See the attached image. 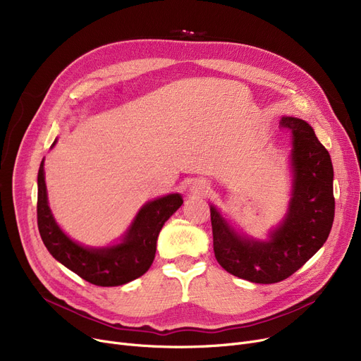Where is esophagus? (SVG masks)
Masks as SVG:
<instances>
[{
  "label": "esophagus",
  "mask_w": 361,
  "mask_h": 361,
  "mask_svg": "<svg viewBox=\"0 0 361 361\" xmlns=\"http://www.w3.org/2000/svg\"><path fill=\"white\" fill-rule=\"evenodd\" d=\"M192 190H193L195 193H197V195H204V193H207V190H209V185H207L206 181L199 180V181H196V183L193 184Z\"/></svg>",
  "instance_id": "obj_1"
}]
</instances>
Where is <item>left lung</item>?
<instances>
[{"mask_svg":"<svg viewBox=\"0 0 361 361\" xmlns=\"http://www.w3.org/2000/svg\"><path fill=\"white\" fill-rule=\"evenodd\" d=\"M279 126L293 136V197L268 241L241 237L211 204L214 252L221 267L256 283H274L298 271L328 240L335 215L334 166L313 128L294 117Z\"/></svg>","mask_w":361,"mask_h":361,"instance_id":"1","label":"left lung"}]
</instances>
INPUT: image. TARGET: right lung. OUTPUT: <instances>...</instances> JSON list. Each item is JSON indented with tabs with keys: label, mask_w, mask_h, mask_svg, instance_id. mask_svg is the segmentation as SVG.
Returning <instances> with one entry per match:
<instances>
[{
	"label": "right lung",
	"mask_w": 361,
	"mask_h": 361,
	"mask_svg": "<svg viewBox=\"0 0 361 361\" xmlns=\"http://www.w3.org/2000/svg\"><path fill=\"white\" fill-rule=\"evenodd\" d=\"M183 204L180 195L147 202L131 224L123 243L87 249L70 240L56 225L48 206L44 161L37 173V228L48 252L66 268L99 287H117L142 276L155 259L157 240L168 218Z\"/></svg>",
	"instance_id": "1"
}]
</instances>
